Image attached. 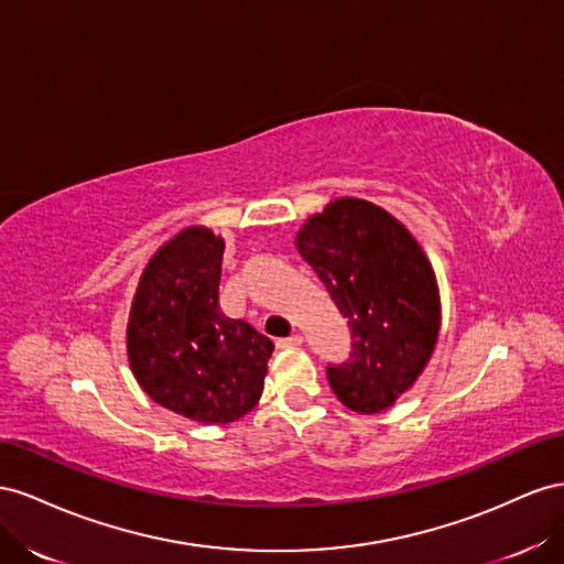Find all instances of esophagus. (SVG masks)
Instances as JSON below:
<instances>
[{"label":"esophagus","mask_w":564,"mask_h":564,"mask_svg":"<svg viewBox=\"0 0 564 564\" xmlns=\"http://www.w3.org/2000/svg\"><path fill=\"white\" fill-rule=\"evenodd\" d=\"M300 345H302V335L279 337V340H276V347H279V349H293V347H300Z\"/></svg>","instance_id":"obj_1"}]
</instances>
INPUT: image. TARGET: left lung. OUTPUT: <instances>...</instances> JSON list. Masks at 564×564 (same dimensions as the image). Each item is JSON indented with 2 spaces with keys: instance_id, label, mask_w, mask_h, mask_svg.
Segmentation results:
<instances>
[{
  "instance_id": "left-lung-1",
  "label": "left lung",
  "mask_w": 564,
  "mask_h": 564,
  "mask_svg": "<svg viewBox=\"0 0 564 564\" xmlns=\"http://www.w3.org/2000/svg\"><path fill=\"white\" fill-rule=\"evenodd\" d=\"M297 250L351 328V354L326 368L335 397L371 415L427 366L440 335L432 264L404 224L361 198H335L297 234Z\"/></svg>"
}]
</instances>
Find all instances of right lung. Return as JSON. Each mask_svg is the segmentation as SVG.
I'll list each match as a JSON object with an SVG mask.
<instances>
[{
	"label": "right lung",
	"instance_id": "add662e5",
	"mask_svg": "<svg viewBox=\"0 0 564 564\" xmlns=\"http://www.w3.org/2000/svg\"><path fill=\"white\" fill-rule=\"evenodd\" d=\"M224 240L205 227L170 238L143 269L127 324V357L153 401L203 425L243 417L260 401L273 343L219 310Z\"/></svg>",
	"mask_w": 564,
	"mask_h": 564
}]
</instances>
